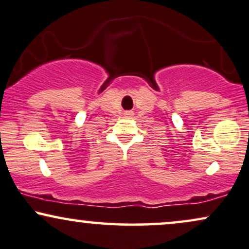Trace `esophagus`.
<instances>
[{"label":"esophagus","mask_w":249,"mask_h":249,"mask_svg":"<svg viewBox=\"0 0 249 249\" xmlns=\"http://www.w3.org/2000/svg\"><path fill=\"white\" fill-rule=\"evenodd\" d=\"M126 115L127 116H131V115H132V112H126Z\"/></svg>","instance_id":"34e87169"}]
</instances>
